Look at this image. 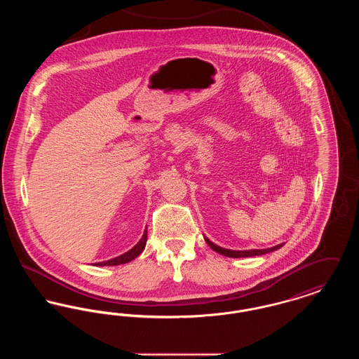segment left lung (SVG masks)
<instances>
[{
  "label": "left lung",
  "instance_id": "left-lung-1",
  "mask_svg": "<svg viewBox=\"0 0 359 359\" xmlns=\"http://www.w3.org/2000/svg\"><path fill=\"white\" fill-rule=\"evenodd\" d=\"M205 241L207 242V245L214 250V252H217V253H219V255H222V256L226 257H231V258H239V257H255V256H261V255H266V253H271V252H273V250H277V249H280V248H283L285 243H280V245H277V246H273V248H269V249H252V250H230V249H224V248H221V246H218V245H215V243H212L210 239L205 237Z\"/></svg>",
  "mask_w": 359,
  "mask_h": 359
}]
</instances>
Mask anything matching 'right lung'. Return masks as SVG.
<instances>
[{"instance_id":"right-lung-1","label":"right lung","mask_w":359,"mask_h":359,"mask_svg":"<svg viewBox=\"0 0 359 359\" xmlns=\"http://www.w3.org/2000/svg\"><path fill=\"white\" fill-rule=\"evenodd\" d=\"M147 238H148V230L145 229L144 234L141 239L137 242V245H135L129 252L121 255V256L116 257V258H111V259H107V261H103V262H95V266H116V265H122V264H126V262H130L132 259H135L137 256H140L147 245Z\"/></svg>"}]
</instances>
